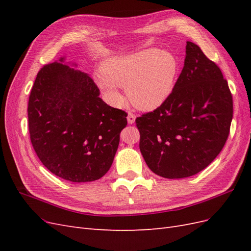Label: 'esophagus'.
Here are the masks:
<instances>
[{
    "label": "esophagus",
    "mask_w": 251,
    "mask_h": 251,
    "mask_svg": "<svg viewBox=\"0 0 251 251\" xmlns=\"http://www.w3.org/2000/svg\"><path fill=\"white\" fill-rule=\"evenodd\" d=\"M127 123H128V125H133L134 123H135V119H136V116H135V114H133V113H131V112H128V114H127Z\"/></svg>",
    "instance_id": "esophagus-1"
}]
</instances>
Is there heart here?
<instances>
[{
  "instance_id": "heart-1",
  "label": "heart",
  "mask_w": 251,
  "mask_h": 251,
  "mask_svg": "<svg viewBox=\"0 0 251 251\" xmlns=\"http://www.w3.org/2000/svg\"><path fill=\"white\" fill-rule=\"evenodd\" d=\"M179 72L177 57L169 51L147 49L112 57L95 80L114 105L124 102L119 88H126L128 100L143 111L155 110L172 94Z\"/></svg>"
}]
</instances>
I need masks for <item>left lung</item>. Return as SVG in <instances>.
Returning a JSON list of instances; mask_svg holds the SVG:
<instances>
[{
    "label": "left lung",
    "mask_w": 251,
    "mask_h": 251,
    "mask_svg": "<svg viewBox=\"0 0 251 251\" xmlns=\"http://www.w3.org/2000/svg\"><path fill=\"white\" fill-rule=\"evenodd\" d=\"M184 67L160 107L136 118L150 170L168 179L191 177L222 151L232 120V96L220 68L186 42Z\"/></svg>",
    "instance_id": "obj_1"
}]
</instances>
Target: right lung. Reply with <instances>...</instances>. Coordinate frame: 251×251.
<instances>
[{
    "label": "right lung",
    "mask_w": 251,
    "mask_h": 251,
    "mask_svg": "<svg viewBox=\"0 0 251 251\" xmlns=\"http://www.w3.org/2000/svg\"><path fill=\"white\" fill-rule=\"evenodd\" d=\"M64 60L36 75L28 101L30 140L57 177L95 181L111 168L127 114L105 103L93 79Z\"/></svg>",
    "instance_id": "right-lung-1"
}]
</instances>
